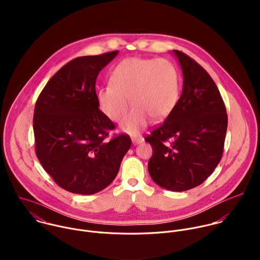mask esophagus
Instances as JSON below:
<instances>
[{"label":"esophagus","instance_id":"1","mask_svg":"<svg viewBox=\"0 0 260 260\" xmlns=\"http://www.w3.org/2000/svg\"><path fill=\"white\" fill-rule=\"evenodd\" d=\"M143 138L141 136H135V137H132V141L134 144H139L141 142H143Z\"/></svg>","mask_w":260,"mask_h":260}]
</instances>
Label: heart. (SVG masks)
<instances>
[{
    "label": "heart",
    "instance_id": "b5f03b06",
    "mask_svg": "<svg viewBox=\"0 0 260 260\" xmlns=\"http://www.w3.org/2000/svg\"><path fill=\"white\" fill-rule=\"evenodd\" d=\"M179 98L178 74L174 66L162 58L129 57L121 60L110 74V85L101 87L98 101L104 113L115 122L131 115L122 129L135 135L152 120L165 118Z\"/></svg>",
    "mask_w": 260,
    "mask_h": 260
}]
</instances>
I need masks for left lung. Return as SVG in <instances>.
I'll list each match as a JSON object with an SVG mask.
<instances>
[{
	"instance_id": "1",
	"label": "left lung",
	"mask_w": 260,
	"mask_h": 260,
	"mask_svg": "<svg viewBox=\"0 0 260 260\" xmlns=\"http://www.w3.org/2000/svg\"><path fill=\"white\" fill-rule=\"evenodd\" d=\"M183 90L165 121L145 140L152 146L148 171L160 187L185 191L201 185L218 166L228 129L226 108L208 72L174 50Z\"/></svg>"
}]
</instances>
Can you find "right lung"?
Here are the masks:
<instances>
[{"instance_id": "add662e5", "label": "right lung", "mask_w": 260, "mask_h": 260, "mask_svg": "<svg viewBox=\"0 0 260 260\" xmlns=\"http://www.w3.org/2000/svg\"><path fill=\"white\" fill-rule=\"evenodd\" d=\"M118 50L80 56L61 67L36 102L35 151L59 187L96 193L112 182L132 145L126 134L107 140L114 123L99 109L95 81Z\"/></svg>"}]
</instances>
